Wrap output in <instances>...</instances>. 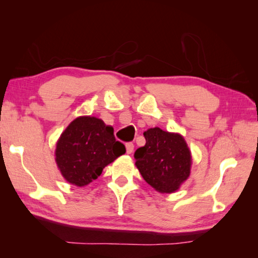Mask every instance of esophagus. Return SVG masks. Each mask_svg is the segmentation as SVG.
I'll list each match as a JSON object with an SVG mask.
<instances>
[{
	"label": "esophagus",
	"mask_w": 258,
	"mask_h": 258,
	"mask_svg": "<svg viewBox=\"0 0 258 258\" xmlns=\"http://www.w3.org/2000/svg\"><path fill=\"white\" fill-rule=\"evenodd\" d=\"M126 153H127V154H131V153H132L133 151H134V144L133 143H126Z\"/></svg>",
	"instance_id": "1"
}]
</instances>
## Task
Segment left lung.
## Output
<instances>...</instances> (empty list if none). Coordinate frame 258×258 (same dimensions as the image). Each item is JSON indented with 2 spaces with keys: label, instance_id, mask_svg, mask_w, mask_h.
<instances>
[{
  "label": "left lung",
  "instance_id": "left-lung-1",
  "mask_svg": "<svg viewBox=\"0 0 258 258\" xmlns=\"http://www.w3.org/2000/svg\"><path fill=\"white\" fill-rule=\"evenodd\" d=\"M146 144L135 151V165L160 193H173L188 178L190 151L182 135L154 127L144 132Z\"/></svg>",
  "mask_w": 258,
  "mask_h": 258
}]
</instances>
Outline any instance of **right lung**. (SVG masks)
<instances>
[{
	"label": "right lung",
	"mask_w": 258,
	"mask_h": 258,
	"mask_svg": "<svg viewBox=\"0 0 258 258\" xmlns=\"http://www.w3.org/2000/svg\"><path fill=\"white\" fill-rule=\"evenodd\" d=\"M114 128L93 116L75 118L56 143L55 161L63 177L76 186H85L102 174L103 168L125 153Z\"/></svg>",
	"instance_id": "obj_1"
}]
</instances>
